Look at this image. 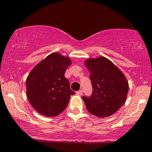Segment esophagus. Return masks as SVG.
Instances as JSON below:
<instances>
[{
	"label": "esophagus",
	"mask_w": 152,
	"mask_h": 152,
	"mask_svg": "<svg viewBox=\"0 0 152 152\" xmlns=\"http://www.w3.org/2000/svg\"><path fill=\"white\" fill-rule=\"evenodd\" d=\"M76 94L78 95V96H81V95L83 94V91H82V90L78 91L77 92H76Z\"/></svg>",
	"instance_id": "34e87169"
}]
</instances>
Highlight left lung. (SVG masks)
I'll return each mask as SVG.
<instances>
[{"label":"left lung","instance_id":"left-lung-1","mask_svg":"<svg viewBox=\"0 0 152 152\" xmlns=\"http://www.w3.org/2000/svg\"><path fill=\"white\" fill-rule=\"evenodd\" d=\"M93 87L90 96L82 97L91 114L105 118L116 113L125 103L129 85L125 76L112 61L103 56L85 62Z\"/></svg>","mask_w":152,"mask_h":152}]
</instances>
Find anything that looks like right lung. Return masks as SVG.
Listing matches in <instances>:
<instances>
[{"label": "right lung", "instance_id": "1", "mask_svg": "<svg viewBox=\"0 0 152 152\" xmlns=\"http://www.w3.org/2000/svg\"><path fill=\"white\" fill-rule=\"evenodd\" d=\"M71 60L52 53L40 61L26 80L27 98L39 114L54 117L64 110L71 95L69 81L65 78Z\"/></svg>", "mask_w": 152, "mask_h": 152}]
</instances>
